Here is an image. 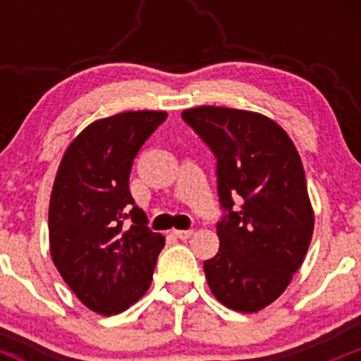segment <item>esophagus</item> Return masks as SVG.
<instances>
[{
  "instance_id": "esophagus-1",
  "label": "esophagus",
  "mask_w": 361,
  "mask_h": 361,
  "mask_svg": "<svg viewBox=\"0 0 361 361\" xmlns=\"http://www.w3.org/2000/svg\"><path fill=\"white\" fill-rule=\"evenodd\" d=\"M173 235L177 238H180V240H188L193 235V229H175Z\"/></svg>"
}]
</instances>
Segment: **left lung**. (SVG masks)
Instances as JSON below:
<instances>
[{
  "label": "left lung",
  "instance_id": "1",
  "mask_svg": "<svg viewBox=\"0 0 361 361\" xmlns=\"http://www.w3.org/2000/svg\"><path fill=\"white\" fill-rule=\"evenodd\" d=\"M183 119L215 153L220 204L229 212L216 224L219 253L204 262L209 289L233 311H262L302 266L314 229L298 149L258 111L206 104ZM238 196L241 212H233Z\"/></svg>",
  "mask_w": 361,
  "mask_h": 361
}]
</instances>
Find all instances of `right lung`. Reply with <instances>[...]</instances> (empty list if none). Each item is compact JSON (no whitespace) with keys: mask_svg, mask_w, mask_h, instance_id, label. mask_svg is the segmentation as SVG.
I'll list each match as a JSON object with an SVG mask.
<instances>
[{"mask_svg":"<svg viewBox=\"0 0 361 361\" xmlns=\"http://www.w3.org/2000/svg\"><path fill=\"white\" fill-rule=\"evenodd\" d=\"M168 117L123 111L90 123L65 149L49 208L54 266L90 311L110 317L148 291L164 237L146 228L128 180L133 159ZM132 218L128 230L122 224Z\"/></svg>","mask_w":361,"mask_h":361,"instance_id":"right-lung-1","label":"right lung"}]
</instances>
